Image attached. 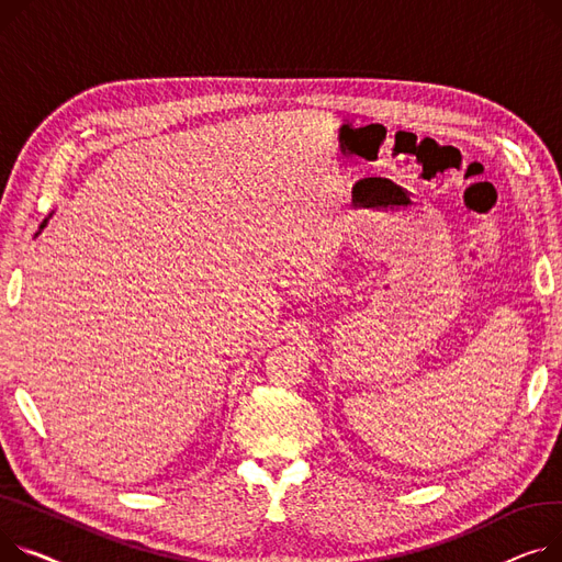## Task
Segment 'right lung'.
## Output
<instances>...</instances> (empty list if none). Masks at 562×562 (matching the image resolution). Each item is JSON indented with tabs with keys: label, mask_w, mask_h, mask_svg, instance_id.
Returning a JSON list of instances; mask_svg holds the SVG:
<instances>
[{
	"label": "right lung",
	"mask_w": 562,
	"mask_h": 562,
	"mask_svg": "<svg viewBox=\"0 0 562 562\" xmlns=\"http://www.w3.org/2000/svg\"><path fill=\"white\" fill-rule=\"evenodd\" d=\"M43 228H45V226H43Z\"/></svg>",
	"instance_id": "add662e5"
}]
</instances>
